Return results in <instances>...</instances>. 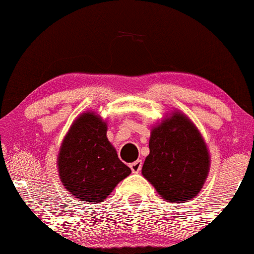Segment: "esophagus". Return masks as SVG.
Wrapping results in <instances>:
<instances>
[{
	"label": "esophagus",
	"instance_id": "esophagus-1",
	"mask_svg": "<svg viewBox=\"0 0 254 254\" xmlns=\"http://www.w3.org/2000/svg\"><path fill=\"white\" fill-rule=\"evenodd\" d=\"M130 169H131V171L133 172V174H138L142 169V160L133 161L132 164H130Z\"/></svg>",
	"mask_w": 254,
	"mask_h": 254
}]
</instances>
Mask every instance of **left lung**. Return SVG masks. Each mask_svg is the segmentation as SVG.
Instances as JSON below:
<instances>
[{
	"mask_svg": "<svg viewBox=\"0 0 254 254\" xmlns=\"http://www.w3.org/2000/svg\"><path fill=\"white\" fill-rule=\"evenodd\" d=\"M210 165L207 144L185 113L172 111L152 127L142 175L164 200H193L205 185Z\"/></svg>",
	"mask_w": 254,
	"mask_h": 254,
	"instance_id": "1",
	"label": "left lung"
}]
</instances>
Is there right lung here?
Here are the masks:
<instances>
[{"mask_svg":"<svg viewBox=\"0 0 254 254\" xmlns=\"http://www.w3.org/2000/svg\"><path fill=\"white\" fill-rule=\"evenodd\" d=\"M58 172L63 186L79 201H104L131 174L107 138V122L91 111L79 114L61 142Z\"/></svg>","mask_w":254,"mask_h":254,"instance_id":"right-lung-1","label":"right lung"}]
</instances>
